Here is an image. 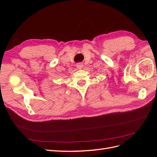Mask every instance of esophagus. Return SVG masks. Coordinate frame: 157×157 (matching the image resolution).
<instances>
[{
	"label": "esophagus",
	"mask_w": 157,
	"mask_h": 157,
	"mask_svg": "<svg viewBox=\"0 0 157 157\" xmlns=\"http://www.w3.org/2000/svg\"><path fill=\"white\" fill-rule=\"evenodd\" d=\"M76 67H77V69H82V67H83V64H82V63H77V65H76Z\"/></svg>",
	"instance_id": "obj_1"
}]
</instances>
